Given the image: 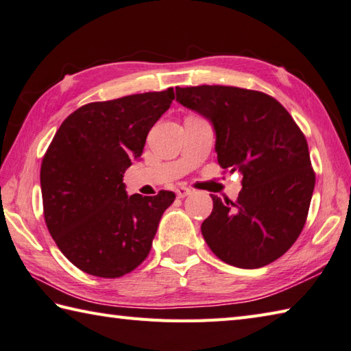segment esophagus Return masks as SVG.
<instances>
[{
  "label": "esophagus",
  "instance_id": "34e87169",
  "mask_svg": "<svg viewBox=\"0 0 351 351\" xmlns=\"http://www.w3.org/2000/svg\"><path fill=\"white\" fill-rule=\"evenodd\" d=\"M191 193V190L190 189H187V187H180L176 190V196L178 197H185V196H189Z\"/></svg>",
  "mask_w": 351,
  "mask_h": 351
}]
</instances>
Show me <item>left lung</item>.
<instances>
[{
	"instance_id": "left-lung-1",
	"label": "left lung",
	"mask_w": 351,
	"mask_h": 351,
	"mask_svg": "<svg viewBox=\"0 0 351 351\" xmlns=\"http://www.w3.org/2000/svg\"><path fill=\"white\" fill-rule=\"evenodd\" d=\"M182 106L211 121L217 161L243 175L236 202L211 195L201 226L210 250L231 266L256 269L291 248L306 223L315 173L304 134L283 105L236 86H176Z\"/></svg>"
}]
</instances>
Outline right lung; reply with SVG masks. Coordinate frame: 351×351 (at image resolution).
I'll use <instances>...</instances> for the list:
<instances>
[{
	"label": "right lung",
	"mask_w": 351,
	"mask_h": 351,
	"mask_svg": "<svg viewBox=\"0 0 351 351\" xmlns=\"http://www.w3.org/2000/svg\"><path fill=\"white\" fill-rule=\"evenodd\" d=\"M173 99L167 88L88 103L66 117L48 146L40 166L45 223L80 271L119 278L149 256L175 193L128 196L123 175Z\"/></svg>",
	"instance_id": "obj_1"
}]
</instances>
